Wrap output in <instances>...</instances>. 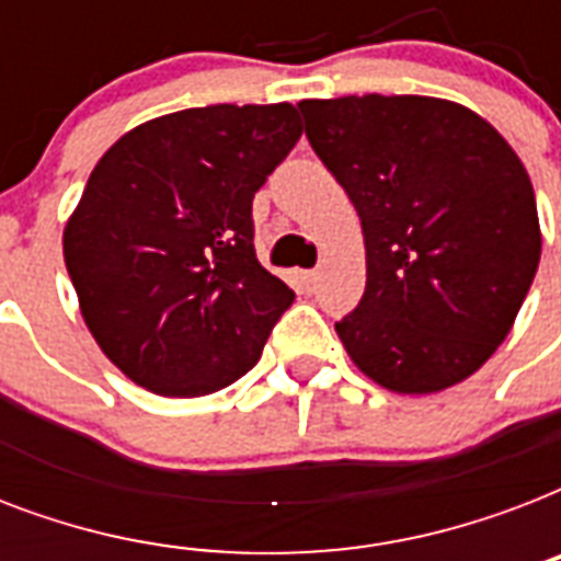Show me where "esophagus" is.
<instances>
[{
  "mask_svg": "<svg viewBox=\"0 0 561 561\" xmlns=\"http://www.w3.org/2000/svg\"><path fill=\"white\" fill-rule=\"evenodd\" d=\"M297 279H299V288H302V290H314L317 279H320V273H317V271H299Z\"/></svg>",
  "mask_w": 561,
  "mask_h": 561,
  "instance_id": "esophagus-1",
  "label": "esophagus"
}]
</instances>
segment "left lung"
I'll return each instance as SVG.
<instances>
[{
  "label": "left lung",
  "mask_w": 561,
  "mask_h": 561,
  "mask_svg": "<svg viewBox=\"0 0 561 561\" xmlns=\"http://www.w3.org/2000/svg\"><path fill=\"white\" fill-rule=\"evenodd\" d=\"M297 107L364 229L367 290L334 323L350 358L408 396L466 381L510 334L541 259L518 153L445 99L373 92Z\"/></svg>",
  "instance_id": "1"
}]
</instances>
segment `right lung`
Instances as JSON below:
<instances>
[{
    "instance_id": "right-lung-1",
    "label": "right lung",
    "mask_w": 561,
    "mask_h": 561,
    "mask_svg": "<svg viewBox=\"0 0 561 561\" xmlns=\"http://www.w3.org/2000/svg\"><path fill=\"white\" fill-rule=\"evenodd\" d=\"M299 136L294 104H211L134 127L92 169L64 259L130 381L194 399L262 358L294 290L255 259L253 197Z\"/></svg>"
}]
</instances>
